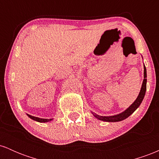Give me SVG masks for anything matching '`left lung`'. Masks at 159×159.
Returning <instances> with one entry per match:
<instances>
[{"mask_svg":"<svg viewBox=\"0 0 159 159\" xmlns=\"http://www.w3.org/2000/svg\"><path fill=\"white\" fill-rule=\"evenodd\" d=\"M146 90H147V69H146L145 65L143 64V83H142L141 88H140V93L138 94V97L135 99V101L130 106L125 109V111H123V112L116 115H112V116H100V115L96 114L94 112L91 113H92V114L93 115L96 119L102 120L104 122H111V123H114V122L122 121V120L129 117L131 114H132L138 109V107L140 106L142 101H143L144 96H145L146 93Z\"/></svg>","mask_w":159,"mask_h":159,"instance_id":"obj_1","label":"left lung"}]
</instances>
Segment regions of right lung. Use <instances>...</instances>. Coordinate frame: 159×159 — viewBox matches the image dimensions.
Returning a JSON list of instances; mask_svg holds the SVG:
<instances>
[{
  "label": "right lung",
  "mask_w": 159,
  "mask_h": 159,
  "mask_svg": "<svg viewBox=\"0 0 159 159\" xmlns=\"http://www.w3.org/2000/svg\"><path fill=\"white\" fill-rule=\"evenodd\" d=\"M27 115L28 116V117L30 118V119L35 120L36 122H39V123H48V122H51L54 120L53 118L52 119H43V118H39V117H36V116H31V115L30 114H27Z\"/></svg>",
  "instance_id": "obj_1"
}]
</instances>
